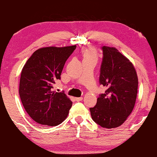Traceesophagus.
<instances>
[{
	"label": "esophagus",
	"mask_w": 157,
	"mask_h": 157,
	"mask_svg": "<svg viewBox=\"0 0 157 157\" xmlns=\"http://www.w3.org/2000/svg\"><path fill=\"white\" fill-rule=\"evenodd\" d=\"M82 97H75V100H76L77 102H80V101H82Z\"/></svg>",
	"instance_id": "34e87169"
}]
</instances>
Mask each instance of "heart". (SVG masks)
I'll list each match as a JSON object with an SVG mask.
<instances>
[{
	"mask_svg": "<svg viewBox=\"0 0 157 157\" xmlns=\"http://www.w3.org/2000/svg\"><path fill=\"white\" fill-rule=\"evenodd\" d=\"M83 60H97V53L94 49L91 48H88L85 49L82 53Z\"/></svg>",
	"mask_w": 157,
	"mask_h": 157,
	"instance_id": "b5f03b06",
	"label": "heart"
}]
</instances>
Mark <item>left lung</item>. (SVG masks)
I'll use <instances>...</instances> for the list:
<instances>
[{
  "label": "left lung",
  "instance_id": "obj_1",
  "mask_svg": "<svg viewBox=\"0 0 157 157\" xmlns=\"http://www.w3.org/2000/svg\"><path fill=\"white\" fill-rule=\"evenodd\" d=\"M100 83L107 88L90 108L92 120L102 128H115L125 122L134 109L138 77L134 65L114 47L103 46Z\"/></svg>",
  "mask_w": 157,
  "mask_h": 157
}]
</instances>
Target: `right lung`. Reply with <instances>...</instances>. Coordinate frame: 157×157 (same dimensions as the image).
<instances>
[{
	"instance_id": "obj_1",
	"label": "right lung",
	"mask_w": 157,
	"mask_h": 157,
	"mask_svg": "<svg viewBox=\"0 0 157 157\" xmlns=\"http://www.w3.org/2000/svg\"><path fill=\"white\" fill-rule=\"evenodd\" d=\"M76 47L38 48L23 66L19 94L26 112L37 123L56 126L67 117L72 102L64 93L52 91V88L60 79L65 63Z\"/></svg>"
}]
</instances>
